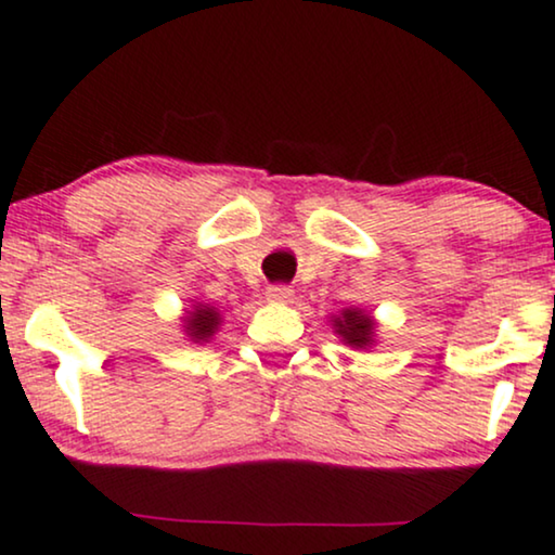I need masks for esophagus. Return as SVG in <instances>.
<instances>
[{"mask_svg": "<svg viewBox=\"0 0 555 555\" xmlns=\"http://www.w3.org/2000/svg\"><path fill=\"white\" fill-rule=\"evenodd\" d=\"M267 300H275V304H288V300H293V288L283 283L270 285V288H267Z\"/></svg>", "mask_w": 555, "mask_h": 555, "instance_id": "esophagus-1", "label": "esophagus"}]
</instances>
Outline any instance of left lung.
<instances>
[{"instance_id":"obj_1","label":"left lung","mask_w":555,"mask_h":555,"mask_svg":"<svg viewBox=\"0 0 555 555\" xmlns=\"http://www.w3.org/2000/svg\"><path fill=\"white\" fill-rule=\"evenodd\" d=\"M334 330L352 347H367L373 341V321L358 309L341 311V317L334 319Z\"/></svg>"}]
</instances>
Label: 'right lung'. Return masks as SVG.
<instances>
[{
    "mask_svg": "<svg viewBox=\"0 0 555 555\" xmlns=\"http://www.w3.org/2000/svg\"><path fill=\"white\" fill-rule=\"evenodd\" d=\"M184 321H188V326H184V330H188L190 337H193L195 341H205L210 337V334L216 332L218 313L214 309H208V306H205V309L197 306V309L190 313V317Z\"/></svg>",
    "mask_w": 555,
    "mask_h": 555,
    "instance_id": "obj_1",
    "label": "right lung"
}]
</instances>
